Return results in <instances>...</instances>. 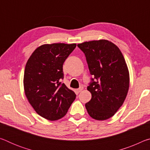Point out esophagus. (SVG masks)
Listing matches in <instances>:
<instances>
[{
	"instance_id": "obj_1",
	"label": "esophagus",
	"mask_w": 150,
	"mask_h": 150,
	"mask_svg": "<svg viewBox=\"0 0 150 150\" xmlns=\"http://www.w3.org/2000/svg\"><path fill=\"white\" fill-rule=\"evenodd\" d=\"M83 87H79V88H77V89H76L75 91H76V93H79L81 92V91H83Z\"/></svg>"
}]
</instances>
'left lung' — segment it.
<instances>
[{
	"label": "left lung",
	"mask_w": 150,
	"mask_h": 150,
	"mask_svg": "<svg viewBox=\"0 0 150 150\" xmlns=\"http://www.w3.org/2000/svg\"><path fill=\"white\" fill-rule=\"evenodd\" d=\"M84 53L90 74L87 90L92 95L85 107L91 117L105 120L115 115L122 105L129 88L130 77L122 54L106 40L77 44Z\"/></svg>",
	"instance_id": "1"
}]
</instances>
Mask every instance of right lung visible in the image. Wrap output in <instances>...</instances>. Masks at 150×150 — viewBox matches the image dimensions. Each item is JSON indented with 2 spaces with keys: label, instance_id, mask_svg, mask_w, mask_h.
<instances>
[{
  "label": "right lung",
  "instance_id": "add662e5",
  "mask_svg": "<svg viewBox=\"0 0 150 150\" xmlns=\"http://www.w3.org/2000/svg\"><path fill=\"white\" fill-rule=\"evenodd\" d=\"M76 44H44L32 53L25 67V95L35 111L49 120L63 118L76 95L61 80L63 63Z\"/></svg>",
  "mask_w": 150,
  "mask_h": 150
}]
</instances>
